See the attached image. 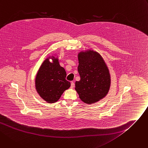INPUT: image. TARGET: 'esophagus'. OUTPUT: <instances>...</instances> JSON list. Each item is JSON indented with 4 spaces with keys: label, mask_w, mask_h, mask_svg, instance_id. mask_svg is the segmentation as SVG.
Masks as SVG:
<instances>
[{
    "label": "esophagus",
    "mask_w": 148,
    "mask_h": 148,
    "mask_svg": "<svg viewBox=\"0 0 148 148\" xmlns=\"http://www.w3.org/2000/svg\"><path fill=\"white\" fill-rule=\"evenodd\" d=\"M74 86H75V84H74V83L73 82H72L71 83V88H73L74 87Z\"/></svg>",
    "instance_id": "34e87169"
}]
</instances>
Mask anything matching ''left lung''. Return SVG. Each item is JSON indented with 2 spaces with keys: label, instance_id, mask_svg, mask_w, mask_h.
<instances>
[{
  "label": "left lung",
  "instance_id": "1",
  "mask_svg": "<svg viewBox=\"0 0 148 148\" xmlns=\"http://www.w3.org/2000/svg\"><path fill=\"white\" fill-rule=\"evenodd\" d=\"M78 60L80 80L75 82V90L85 103L97 102L110 90L109 69L100 53L92 49L80 51L78 53Z\"/></svg>",
  "mask_w": 148,
  "mask_h": 148
}]
</instances>
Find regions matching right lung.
Wrapping results in <instances>:
<instances>
[{"label": "right lung", "instance_id": "1", "mask_svg": "<svg viewBox=\"0 0 148 148\" xmlns=\"http://www.w3.org/2000/svg\"><path fill=\"white\" fill-rule=\"evenodd\" d=\"M56 55L46 58L39 68L35 78L37 93L48 103L57 102L71 86L66 80L65 69L61 66ZM52 62H50V59Z\"/></svg>", "mask_w": 148, "mask_h": 148}]
</instances>
